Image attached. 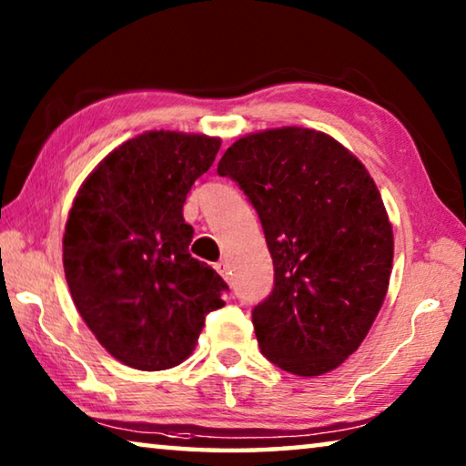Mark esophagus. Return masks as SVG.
I'll use <instances>...</instances> for the list:
<instances>
[{
  "mask_svg": "<svg viewBox=\"0 0 466 466\" xmlns=\"http://www.w3.org/2000/svg\"><path fill=\"white\" fill-rule=\"evenodd\" d=\"M216 269H218L219 275H222V278H228V271H230V265H228L226 258H222V261H219V263L216 265Z\"/></svg>",
  "mask_w": 466,
  "mask_h": 466,
  "instance_id": "1",
  "label": "esophagus"
}]
</instances>
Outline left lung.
Listing matches in <instances>:
<instances>
[{
	"instance_id": "1",
	"label": "left lung",
	"mask_w": 466,
	"mask_h": 466,
	"mask_svg": "<svg viewBox=\"0 0 466 466\" xmlns=\"http://www.w3.org/2000/svg\"><path fill=\"white\" fill-rule=\"evenodd\" d=\"M230 177L255 205L275 286L255 306L263 356L296 376H320L364 341L389 289L394 238L380 191L327 133L278 127L226 149Z\"/></svg>"
}]
</instances>
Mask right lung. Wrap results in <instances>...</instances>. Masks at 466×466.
<instances>
[{
	"label": "right lung",
	"mask_w": 466,
	"mask_h": 466,
	"mask_svg": "<svg viewBox=\"0 0 466 466\" xmlns=\"http://www.w3.org/2000/svg\"><path fill=\"white\" fill-rule=\"evenodd\" d=\"M222 139L146 131L102 157L77 191L63 234L74 304L125 366L156 372L191 356L224 279L188 252L187 193Z\"/></svg>",
	"instance_id": "1"
}]
</instances>
